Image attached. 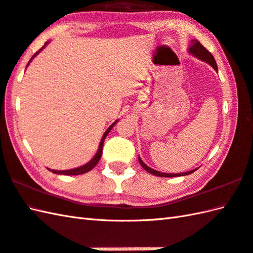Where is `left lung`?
I'll list each match as a JSON object with an SVG mask.
<instances>
[{"label": "left lung", "mask_w": 253, "mask_h": 253, "mask_svg": "<svg viewBox=\"0 0 253 253\" xmlns=\"http://www.w3.org/2000/svg\"><path fill=\"white\" fill-rule=\"evenodd\" d=\"M188 51H189L190 54H192L193 56L198 57L199 60L204 61L206 63L210 64V65H211L217 72V65H216L215 60H214L213 55L198 40H196V39L191 40L190 46H189V49H188ZM139 163L141 164L142 168L146 169L148 173L152 174V175H155V176H159V177H178V176H185V175H189V174L193 173V171L198 169H192V170H189V171H186V173H180V174H168V173H161V171H158V170H155V169H153L151 168H149L148 165H146V164L142 162V160L140 158H139Z\"/></svg>", "instance_id": "obj_1"}]
</instances>
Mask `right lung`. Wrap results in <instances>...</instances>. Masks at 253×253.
Here are the masks:
<instances>
[{
  "instance_id": "right-lung-1",
  "label": "right lung",
  "mask_w": 253,
  "mask_h": 253,
  "mask_svg": "<svg viewBox=\"0 0 253 253\" xmlns=\"http://www.w3.org/2000/svg\"><path fill=\"white\" fill-rule=\"evenodd\" d=\"M47 44V42H45V44H44V46ZM44 46H42L41 49L38 51V52H36L35 54H34V56H32L31 58H30V61H29V63L32 61V58H34L38 53H39L41 50H43V47ZM29 63H28V65H29ZM117 123V121L116 122H114L112 124V125L107 128V130L104 132V135H103V137H102V139H101V142H100V146H99V149H98V151H96V153H95V155L93 157V159L91 160V161H89V162L87 163V164H84V165H83V166H79V168H77V169H66V170H55V169H47L49 170H51L52 173H54V174H61V175H80V174H84V173H87V171H89V170H91L92 169L94 166L98 164V162L100 161V159H101V155H102V148H103V142H104V140H105V137L109 135V132L111 131V129L113 127H114V125L115 124Z\"/></svg>"
}]
</instances>
